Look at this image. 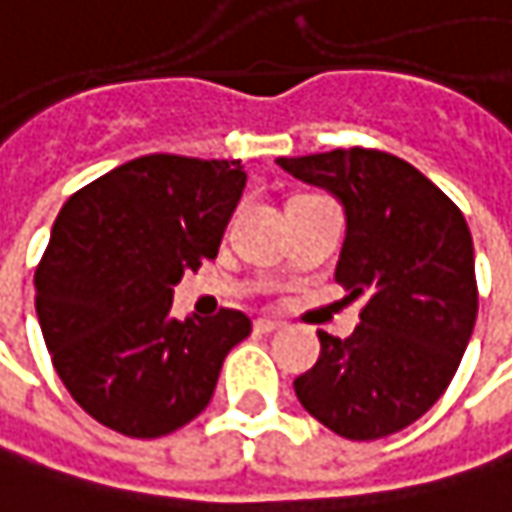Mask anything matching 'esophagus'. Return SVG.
Segmentation results:
<instances>
[{
  "label": "esophagus",
  "instance_id": "34e87169",
  "mask_svg": "<svg viewBox=\"0 0 512 512\" xmlns=\"http://www.w3.org/2000/svg\"><path fill=\"white\" fill-rule=\"evenodd\" d=\"M281 327V321L275 318H255V333H275Z\"/></svg>",
  "mask_w": 512,
  "mask_h": 512
}]
</instances>
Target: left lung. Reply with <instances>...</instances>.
<instances>
[{"label":"left lung","instance_id":"left-lung-1","mask_svg":"<svg viewBox=\"0 0 512 512\" xmlns=\"http://www.w3.org/2000/svg\"><path fill=\"white\" fill-rule=\"evenodd\" d=\"M345 205L336 281L362 298L356 330L318 333V362L295 394L347 440H376L420 420L461 365L475 316V252L461 208L417 167L382 150L278 159Z\"/></svg>","mask_w":512,"mask_h":512}]
</instances>
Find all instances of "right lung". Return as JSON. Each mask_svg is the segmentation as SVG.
<instances>
[{"label": "right lung", "instance_id": "1", "mask_svg": "<svg viewBox=\"0 0 512 512\" xmlns=\"http://www.w3.org/2000/svg\"><path fill=\"white\" fill-rule=\"evenodd\" d=\"M243 188L240 162L153 153L60 208L34 275L37 318L57 376L106 429L141 440L182 429L252 333L240 310L170 316L173 286L217 257Z\"/></svg>", "mask_w": 512, "mask_h": 512}]
</instances>
